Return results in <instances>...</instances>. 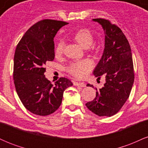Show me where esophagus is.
Listing matches in <instances>:
<instances>
[{
	"label": "esophagus",
	"instance_id": "34e87169",
	"mask_svg": "<svg viewBox=\"0 0 148 148\" xmlns=\"http://www.w3.org/2000/svg\"><path fill=\"white\" fill-rule=\"evenodd\" d=\"M74 85L76 86H79V87H85L86 86V84L84 83L81 82H74Z\"/></svg>",
	"mask_w": 148,
	"mask_h": 148
}]
</instances>
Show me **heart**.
Here are the masks:
<instances>
[{
    "mask_svg": "<svg viewBox=\"0 0 148 148\" xmlns=\"http://www.w3.org/2000/svg\"><path fill=\"white\" fill-rule=\"evenodd\" d=\"M73 39L84 49L89 48L94 41L93 34L87 28H81L78 30L73 35ZM63 49L64 42L59 41L55 47L56 56L61 55L63 52ZM92 49H95V47H92ZM92 67L93 65L91 61L86 59L71 63L67 67V71L74 77L81 79H84L88 75L92 69Z\"/></svg>",
    "mask_w": 148,
    "mask_h": 148,
    "instance_id": "1",
    "label": "heart"
}]
</instances>
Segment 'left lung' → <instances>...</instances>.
<instances>
[{
  "label": "left lung",
  "instance_id": "left-lung-1",
  "mask_svg": "<svg viewBox=\"0 0 148 148\" xmlns=\"http://www.w3.org/2000/svg\"><path fill=\"white\" fill-rule=\"evenodd\" d=\"M104 30L105 47L102 57L93 74L104 76L103 87L96 88V97L86 103L90 111L99 116L116 114L130 97L134 81L132 54L128 40L122 30L108 19L93 18ZM87 86H92L88 84Z\"/></svg>",
  "mask_w": 148,
  "mask_h": 148
}]
</instances>
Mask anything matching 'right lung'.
Returning <instances> with one entry per match:
<instances>
[{"label": "right lung", "instance_id": "add662e5", "mask_svg": "<svg viewBox=\"0 0 148 148\" xmlns=\"http://www.w3.org/2000/svg\"><path fill=\"white\" fill-rule=\"evenodd\" d=\"M67 22L43 19L25 32L16 46L13 79L16 91L27 110L38 115L54 113L62 103L64 90L73 84L61 77L53 85L45 77V64L55 57L53 38Z\"/></svg>", "mask_w": 148, "mask_h": 148}]
</instances>
